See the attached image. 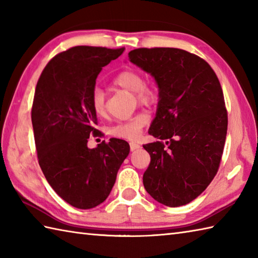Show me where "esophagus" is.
I'll list each match as a JSON object with an SVG mask.
<instances>
[{
	"label": "esophagus",
	"instance_id": "34e87169",
	"mask_svg": "<svg viewBox=\"0 0 258 258\" xmlns=\"http://www.w3.org/2000/svg\"><path fill=\"white\" fill-rule=\"evenodd\" d=\"M140 148H141V146H140L138 143H135V142H131V143H130V149H131V151L139 150Z\"/></svg>",
	"mask_w": 258,
	"mask_h": 258
}]
</instances>
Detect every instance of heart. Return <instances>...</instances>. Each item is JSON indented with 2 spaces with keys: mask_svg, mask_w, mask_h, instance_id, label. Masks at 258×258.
I'll list each match as a JSON object with an SVG mask.
<instances>
[{
  "mask_svg": "<svg viewBox=\"0 0 258 258\" xmlns=\"http://www.w3.org/2000/svg\"><path fill=\"white\" fill-rule=\"evenodd\" d=\"M112 83L135 95L140 105L151 107L159 100V90L152 84L144 83V76L139 70L127 68L116 74ZM90 104L96 115L103 116L106 113V96L100 88H95L90 96ZM148 123V116L143 113L134 115L125 122L116 124L110 128V134L116 138L134 140L140 135L141 131Z\"/></svg>",
  "mask_w": 258,
  "mask_h": 258,
  "instance_id": "b5f03b06",
  "label": "heart"
}]
</instances>
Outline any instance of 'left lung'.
Listing matches in <instances>:
<instances>
[{
	"label": "left lung",
	"instance_id": "left-lung-1",
	"mask_svg": "<svg viewBox=\"0 0 258 258\" xmlns=\"http://www.w3.org/2000/svg\"><path fill=\"white\" fill-rule=\"evenodd\" d=\"M128 59L153 76L160 92L149 130L159 141L143 145L151 156L144 188L168 207L189 204L213 181L224 152L228 115L219 79L182 49L139 48Z\"/></svg>",
	"mask_w": 258,
	"mask_h": 258
}]
</instances>
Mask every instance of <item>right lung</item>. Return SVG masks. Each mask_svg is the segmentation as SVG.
<instances>
[{
  "label": "right lung",
  "instance_id": "obj_1",
  "mask_svg": "<svg viewBox=\"0 0 258 258\" xmlns=\"http://www.w3.org/2000/svg\"><path fill=\"white\" fill-rule=\"evenodd\" d=\"M124 49L70 48L50 60L35 87L31 119L38 162L55 194L76 208L104 203L130 153L119 139L87 146L90 135H102L90 104L96 78Z\"/></svg>",
  "mask_w": 258,
  "mask_h": 258
}]
</instances>
